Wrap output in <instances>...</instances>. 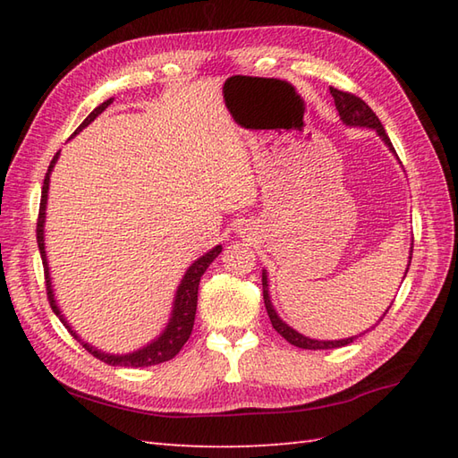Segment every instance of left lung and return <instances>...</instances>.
I'll use <instances>...</instances> for the list:
<instances>
[{"instance_id": "obj_1", "label": "left lung", "mask_w": 458, "mask_h": 458, "mask_svg": "<svg viewBox=\"0 0 458 458\" xmlns=\"http://www.w3.org/2000/svg\"><path fill=\"white\" fill-rule=\"evenodd\" d=\"M330 94H333L335 106H336V110H338V115H340V120H343L344 125H350V128H368V130H376V133L379 135V140H382V141L387 145V149H390V151L395 155L394 145H392L390 138H387V133H386V130H384L382 122L377 120V115L372 112V108H369V106H368L364 100H360L358 96H354V94L340 92V90H336V89H330ZM395 157H397V155H395ZM397 159H400V157H397ZM411 251H413V240H411L410 261H407L403 279H405V276H407V269H410V266H411ZM261 285H264V303H266V309H267V315H269L271 325H274V328L277 330V333H279L281 336H284V338L287 340V343H291V344L297 346V348H305V350L340 348V346L350 344L354 338L364 335V333H360V335H356V336H348V338H340V340H317V338H309V336H305V335H301V333H297V330H295L293 327H289V325L285 323V320L277 315V310H276L274 303H271V297H269V281H267V271H266V269L261 271ZM390 307H392V305H390ZM390 307L386 309V313H387V310H390ZM386 313L377 318V323L386 317ZM377 323H376V325H377ZM376 325H374V327H376ZM374 327H372V328H374ZM366 333H368V330H366Z\"/></svg>"}]
</instances>
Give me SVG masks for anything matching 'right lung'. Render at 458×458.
I'll use <instances>...</instances> for the list:
<instances>
[{
  "label": "right lung",
  "mask_w": 458,
  "mask_h": 458,
  "mask_svg": "<svg viewBox=\"0 0 458 458\" xmlns=\"http://www.w3.org/2000/svg\"><path fill=\"white\" fill-rule=\"evenodd\" d=\"M114 102V98H108L106 102H102L98 108H94L89 118H86L79 130L74 131V135L82 131L86 125L92 123L98 115L108 108V106ZM58 151L51 165H48L47 177L43 182V192H41V207H38V222H37V244H38V251H41V259H43V267H45V279H47V297L48 303L53 307V313L61 318V323L66 327L68 333H71L79 343L89 350L92 356H96L102 362L110 364V366H131V368H145V366H155L161 362H167V360L174 358L179 354V350L187 343L191 333H192V325H194V315H197V297H199V284L204 271L208 269V266L212 264L214 259L220 256L222 246H214L212 250H208L207 254H202L199 259H194L192 264L189 266V269L184 271V276L181 279V284L174 291V299H173V309H171V317L167 320V325L159 333V336H155L151 343H148L145 346L133 350V352L128 354H110L104 352L102 348H96L90 343H86L82 336H79V333L71 327L66 317L63 315L61 307H58L56 299H55V289H53V279H51V267H48V259H47V246H45V220H47V200H48V184H51V173L55 169V165L58 161Z\"/></svg>",
  "instance_id": "add662e5"
}]
</instances>
